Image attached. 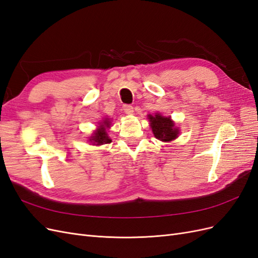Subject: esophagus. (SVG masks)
<instances>
[{
	"label": "esophagus",
	"instance_id": "esophagus-1",
	"mask_svg": "<svg viewBox=\"0 0 258 258\" xmlns=\"http://www.w3.org/2000/svg\"><path fill=\"white\" fill-rule=\"evenodd\" d=\"M123 112L126 113L127 115H132L134 114V106L132 105H129V104H126V105H123Z\"/></svg>",
	"mask_w": 258,
	"mask_h": 258
}]
</instances>
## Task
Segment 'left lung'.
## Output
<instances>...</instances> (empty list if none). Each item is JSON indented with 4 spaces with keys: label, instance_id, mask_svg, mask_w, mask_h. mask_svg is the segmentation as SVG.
Masks as SVG:
<instances>
[{
    "label": "left lung",
    "instance_id": "8db88e82",
    "mask_svg": "<svg viewBox=\"0 0 258 258\" xmlns=\"http://www.w3.org/2000/svg\"><path fill=\"white\" fill-rule=\"evenodd\" d=\"M147 118L150 119L151 128L156 139L162 142H170L178 137V127H175V123L170 116L165 117L159 113H156L155 115L148 114Z\"/></svg>",
    "mask_w": 258,
    "mask_h": 258
}]
</instances>
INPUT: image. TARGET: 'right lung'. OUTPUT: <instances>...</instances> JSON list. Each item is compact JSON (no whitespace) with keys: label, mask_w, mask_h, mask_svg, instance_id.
<instances>
[{"label":"right lung","mask_w":258,"mask_h":258,"mask_svg":"<svg viewBox=\"0 0 258 258\" xmlns=\"http://www.w3.org/2000/svg\"><path fill=\"white\" fill-rule=\"evenodd\" d=\"M111 127V119L105 118L102 121L99 122V126L97 130L93 132V135L89 138V141L92 143V145H102L111 143L112 140L107 135L106 129Z\"/></svg>","instance_id":"obj_1"}]
</instances>
